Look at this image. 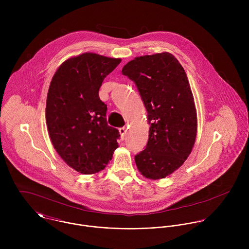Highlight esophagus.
Returning <instances> with one entry per match:
<instances>
[{
    "mask_svg": "<svg viewBox=\"0 0 249 249\" xmlns=\"http://www.w3.org/2000/svg\"><path fill=\"white\" fill-rule=\"evenodd\" d=\"M119 132H120V134H121V138L124 139V135H125V133H126V127H125V126L120 127V128H119Z\"/></svg>",
    "mask_w": 249,
    "mask_h": 249,
    "instance_id": "esophagus-1",
    "label": "esophagus"
}]
</instances>
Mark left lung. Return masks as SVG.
<instances>
[{
    "label": "left lung",
    "instance_id": "1",
    "mask_svg": "<svg viewBox=\"0 0 249 249\" xmlns=\"http://www.w3.org/2000/svg\"><path fill=\"white\" fill-rule=\"evenodd\" d=\"M122 72L135 82L150 124L146 146L135 156L138 171L148 179L165 178L183 165L196 138V109L187 74L168 52L135 57Z\"/></svg>",
    "mask_w": 249,
    "mask_h": 249
}]
</instances>
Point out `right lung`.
Segmentation results:
<instances>
[{
    "label": "right lung",
    "instance_id": "obj_1",
    "mask_svg": "<svg viewBox=\"0 0 249 249\" xmlns=\"http://www.w3.org/2000/svg\"><path fill=\"white\" fill-rule=\"evenodd\" d=\"M121 61L84 53L65 60L51 81L46 103L50 139L63 161L82 175L103 171L119 146V130L107 124L99 90Z\"/></svg>",
    "mask_w": 249,
    "mask_h": 249
}]
</instances>
